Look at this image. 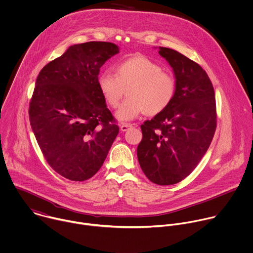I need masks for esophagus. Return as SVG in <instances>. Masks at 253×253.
Here are the masks:
<instances>
[{
    "label": "esophagus",
    "instance_id": "esophagus-1",
    "mask_svg": "<svg viewBox=\"0 0 253 253\" xmlns=\"http://www.w3.org/2000/svg\"><path fill=\"white\" fill-rule=\"evenodd\" d=\"M132 127H133V125L130 124V123H122V124L120 125V129H121V131H123V132L127 131L128 129H130V128H132Z\"/></svg>",
    "mask_w": 253,
    "mask_h": 253
}]
</instances>
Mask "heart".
<instances>
[{
    "instance_id": "b5f03b06",
    "label": "heart",
    "mask_w": 253,
    "mask_h": 253,
    "mask_svg": "<svg viewBox=\"0 0 253 253\" xmlns=\"http://www.w3.org/2000/svg\"><path fill=\"white\" fill-rule=\"evenodd\" d=\"M116 75L110 71L98 77L99 90L109 106L116 108L126 89L128 98L116 113L121 121H130L144 114L156 115L172 102L175 79L152 59L137 54L126 58L115 66Z\"/></svg>"
}]
</instances>
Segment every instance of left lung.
Listing matches in <instances>:
<instances>
[{
	"label": "left lung",
	"mask_w": 253,
	"mask_h": 253,
	"mask_svg": "<svg viewBox=\"0 0 253 253\" xmlns=\"http://www.w3.org/2000/svg\"><path fill=\"white\" fill-rule=\"evenodd\" d=\"M159 53L173 68L175 96L164 111L141 125L137 148L146 177L160 186L186 179L208 151L216 128L212 83L197 62L168 47Z\"/></svg>",
	"instance_id": "8db88e82"
}]
</instances>
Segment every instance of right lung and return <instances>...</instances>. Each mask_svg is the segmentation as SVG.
I'll return each instance as SVG.
<instances>
[{"label": "right lung", "mask_w": 253, "mask_h": 253, "mask_svg": "<svg viewBox=\"0 0 253 253\" xmlns=\"http://www.w3.org/2000/svg\"><path fill=\"white\" fill-rule=\"evenodd\" d=\"M118 52L112 42L74 44L38 75L31 126L48 165L70 181L93 177L119 132L98 87L100 67Z\"/></svg>", "instance_id": "1"}]
</instances>
